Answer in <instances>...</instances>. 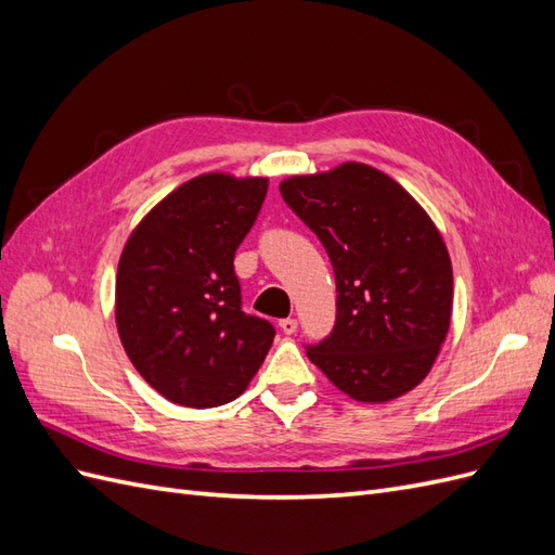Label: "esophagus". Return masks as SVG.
I'll return each instance as SVG.
<instances>
[{"instance_id": "1", "label": "esophagus", "mask_w": 555, "mask_h": 555, "mask_svg": "<svg viewBox=\"0 0 555 555\" xmlns=\"http://www.w3.org/2000/svg\"><path fill=\"white\" fill-rule=\"evenodd\" d=\"M280 328H282V333L292 335V333H296V328H298V322H296L294 317H287V319H282V322H280Z\"/></svg>"}]
</instances>
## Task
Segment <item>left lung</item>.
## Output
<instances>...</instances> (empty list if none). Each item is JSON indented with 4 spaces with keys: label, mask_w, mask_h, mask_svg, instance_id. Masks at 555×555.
<instances>
[{
    "label": "left lung",
    "mask_w": 555,
    "mask_h": 555,
    "mask_svg": "<svg viewBox=\"0 0 555 555\" xmlns=\"http://www.w3.org/2000/svg\"><path fill=\"white\" fill-rule=\"evenodd\" d=\"M280 192L328 251L335 326L306 347L343 393L386 402L430 373L451 324L453 275L447 245L428 212L367 164L292 176Z\"/></svg>",
    "instance_id": "left-lung-1"
}]
</instances>
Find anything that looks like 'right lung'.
I'll return each instance as SVG.
<instances>
[{
    "label": "right lung",
    "instance_id": "obj_1",
    "mask_svg": "<svg viewBox=\"0 0 555 555\" xmlns=\"http://www.w3.org/2000/svg\"><path fill=\"white\" fill-rule=\"evenodd\" d=\"M268 178L204 173L150 210L122 249L115 324L139 375L182 408L236 400L275 328L245 314L233 257L255 224Z\"/></svg>",
    "mask_w": 555,
    "mask_h": 555
}]
</instances>
